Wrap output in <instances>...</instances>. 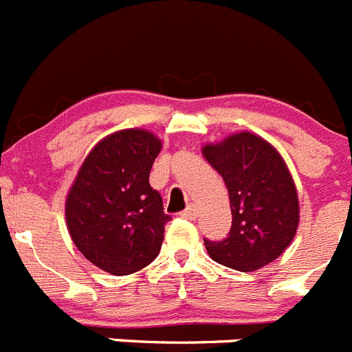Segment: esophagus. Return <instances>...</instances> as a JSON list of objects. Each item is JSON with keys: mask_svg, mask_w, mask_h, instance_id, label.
Listing matches in <instances>:
<instances>
[{"mask_svg": "<svg viewBox=\"0 0 352 352\" xmlns=\"http://www.w3.org/2000/svg\"><path fill=\"white\" fill-rule=\"evenodd\" d=\"M197 214H199L197 206L190 204V206H188L185 211H183L182 217H185V219H188V220H195V219H197Z\"/></svg>", "mask_w": 352, "mask_h": 352, "instance_id": "esophagus-1", "label": "esophagus"}]
</instances>
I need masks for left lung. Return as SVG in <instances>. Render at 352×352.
Returning <instances> with one entry per match:
<instances>
[{
	"label": "left lung",
	"mask_w": 352,
	"mask_h": 352,
	"mask_svg": "<svg viewBox=\"0 0 352 352\" xmlns=\"http://www.w3.org/2000/svg\"><path fill=\"white\" fill-rule=\"evenodd\" d=\"M203 155L223 178L232 213L226 239H204L210 257L238 272L273 263L291 245L300 223L296 185L282 155L252 132L204 144Z\"/></svg>",
	"instance_id": "left-lung-1"
}]
</instances>
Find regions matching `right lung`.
Listing matches in <instances>:
<instances>
[{
	"label": "right lung",
	"instance_id": "right-lung-1",
	"mask_svg": "<svg viewBox=\"0 0 352 352\" xmlns=\"http://www.w3.org/2000/svg\"><path fill=\"white\" fill-rule=\"evenodd\" d=\"M162 141L144 129L109 133L84 158L65 203L72 241L96 268L135 273L153 263L170 217L149 185Z\"/></svg>",
	"mask_w": 352,
	"mask_h": 352
}]
</instances>
